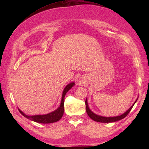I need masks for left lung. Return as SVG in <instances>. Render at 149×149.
Masks as SVG:
<instances>
[{"label": "left lung", "mask_w": 149, "mask_h": 149, "mask_svg": "<svg viewBox=\"0 0 149 149\" xmlns=\"http://www.w3.org/2000/svg\"><path fill=\"white\" fill-rule=\"evenodd\" d=\"M138 98L136 99V100L135 101V102H134V104L131 106V107L129 109V110H127L124 113H123L121 115L118 116H115V117H104V116H99L97 115L96 114H95L94 113H93L89 108L88 107V101H87V98L86 99V101H85V103H86V111L87 113L88 114V116L94 121H97V122H100V123H112V122H115L118 120H120L121 119H123L124 117H125L127 114H128L130 111H131V110L132 109L133 107L134 106V104L136 102V101L138 100Z\"/></svg>", "instance_id": "1"}]
</instances>
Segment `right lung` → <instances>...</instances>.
Masks as SVG:
<instances>
[{
    "mask_svg": "<svg viewBox=\"0 0 149 149\" xmlns=\"http://www.w3.org/2000/svg\"><path fill=\"white\" fill-rule=\"evenodd\" d=\"M75 82H72L68 84L67 86L64 88L62 92V98L61 104L59 105V107L54 111L49 113L47 114H43V115H34V116H28L24 113L22 111H21L19 109H18L19 112L20 114H22L26 118L36 122L39 123H42V124H49V123H52L56 122L62 118L63 111H64V98L67 94V93L74 86Z\"/></svg>",
    "mask_w": 149,
    "mask_h": 149,
    "instance_id": "1",
    "label": "right lung"
}]
</instances>
